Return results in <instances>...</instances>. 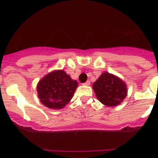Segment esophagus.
Instances as JSON below:
<instances>
[{"instance_id":"34e87169","label":"esophagus","mask_w":158,"mask_h":158,"mask_svg":"<svg viewBox=\"0 0 158 158\" xmlns=\"http://www.w3.org/2000/svg\"><path fill=\"white\" fill-rule=\"evenodd\" d=\"M84 85H90V81H87L85 82V83H84L83 84Z\"/></svg>"}]
</instances>
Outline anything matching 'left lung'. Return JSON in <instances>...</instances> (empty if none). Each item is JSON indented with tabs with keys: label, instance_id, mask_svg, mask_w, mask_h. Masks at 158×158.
<instances>
[{
	"label": "left lung",
	"instance_id": "8db88e82",
	"mask_svg": "<svg viewBox=\"0 0 158 158\" xmlns=\"http://www.w3.org/2000/svg\"><path fill=\"white\" fill-rule=\"evenodd\" d=\"M93 89L102 104L108 107L117 106L127 94L126 84L120 78L104 72L93 83Z\"/></svg>",
	"mask_w": 158,
	"mask_h": 158
}]
</instances>
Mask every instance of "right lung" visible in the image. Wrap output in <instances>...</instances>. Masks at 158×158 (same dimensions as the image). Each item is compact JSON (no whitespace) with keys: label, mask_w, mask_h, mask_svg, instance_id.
Wrapping results in <instances>:
<instances>
[{"label":"right lung","mask_w":158,"mask_h":158,"mask_svg":"<svg viewBox=\"0 0 158 158\" xmlns=\"http://www.w3.org/2000/svg\"><path fill=\"white\" fill-rule=\"evenodd\" d=\"M77 86V81L71 79L65 71L54 70L38 83V96L46 107L62 109L70 101Z\"/></svg>","instance_id":"right-lung-1"}]
</instances>
